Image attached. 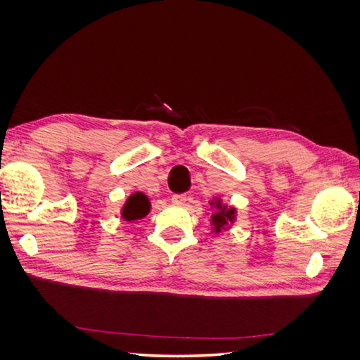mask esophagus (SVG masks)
Listing matches in <instances>:
<instances>
[{
  "mask_svg": "<svg viewBox=\"0 0 360 360\" xmlns=\"http://www.w3.org/2000/svg\"><path fill=\"white\" fill-rule=\"evenodd\" d=\"M186 193H174L172 197H171V201L174 202V204H184L186 202Z\"/></svg>",
  "mask_w": 360,
  "mask_h": 360,
  "instance_id": "34e87169",
  "label": "esophagus"
}]
</instances>
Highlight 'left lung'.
<instances>
[{
  "label": "left lung",
  "instance_id": "left-lung-1",
  "mask_svg": "<svg viewBox=\"0 0 360 360\" xmlns=\"http://www.w3.org/2000/svg\"><path fill=\"white\" fill-rule=\"evenodd\" d=\"M212 205L214 204L216 212L212 216V225H213V231L217 234L222 230H226V226L233 224L236 219V209L234 207H226L222 204L221 200H216V202H210Z\"/></svg>",
  "mask_w": 360,
  "mask_h": 360
}]
</instances>
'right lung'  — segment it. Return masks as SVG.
<instances>
[{"instance_id": "1", "label": "right lung", "mask_w": 360, "mask_h": 360, "mask_svg": "<svg viewBox=\"0 0 360 360\" xmlns=\"http://www.w3.org/2000/svg\"><path fill=\"white\" fill-rule=\"evenodd\" d=\"M148 212H150L148 198L143 192H136V193L130 195V197L127 198L123 210H122V216L124 221H135V219H141V217H144Z\"/></svg>"}]
</instances>
